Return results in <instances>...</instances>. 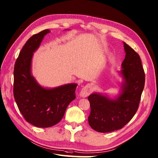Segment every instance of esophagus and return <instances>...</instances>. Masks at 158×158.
<instances>
[{
  "mask_svg": "<svg viewBox=\"0 0 158 158\" xmlns=\"http://www.w3.org/2000/svg\"><path fill=\"white\" fill-rule=\"evenodd\" d=\"M90 92H91V90H90V86L86 85L82 88L81 91L80 92V95L82 97H86L90 94Z\"/></svg>",
  "mask_w": 158,
  "mask_h": 158,
  "instance_id": "34e87169",
  "label": "esophagus"
}]
</instances>
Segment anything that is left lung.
Returning <instances> with one entry per match:
<instances>
[{"label":"left lung","mask_w":158,"mask_h":158,"mask_svg":"<svg viewBox=\"0 0 158 158\" xmlns=\"http://www.w3.org/2000/svg\"><path fill=\"white\" fill-rule=\"evenodd\" d=\"M125 58L121 74L125 80L120 96L115 100L98 93L88 96L90 113L88 123L96 131L108 133L122 129L139 108L145 85V72L139 54L124 43Z\"/></svg>","instance_id":"obj_1"}]
</instances>
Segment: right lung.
<instances>
[{
	"label": "right lung",
	"mask_w": 158,
	"mask_h": 158,
	"mask_svg": "<svg viewBox=\"0 0 158 158\" xmlns=\"http://www.w3.org/2000/svg\"><path fill=\"white\" fill-rule=\"evenodd\" d=\"M49 33V30L45 29L31 37L19 53L14 68L13 94L18 108L27 121L42 128L61 120L68 105L76 98L77 86L76 84H69L46 89L31 74L33 52Z\"/></svg>",
	"instance_id": "obj_1"
}]
</instances>
